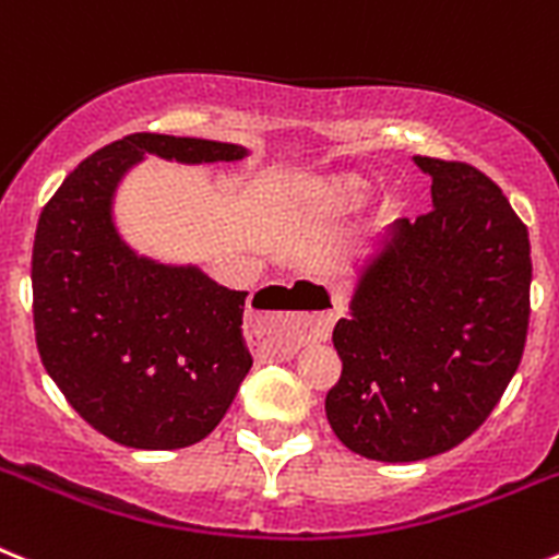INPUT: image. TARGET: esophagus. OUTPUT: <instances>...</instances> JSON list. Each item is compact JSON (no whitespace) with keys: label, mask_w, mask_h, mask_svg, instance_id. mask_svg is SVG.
I'll list each match as a JSON object with an SVG mask.
<instances>
[{"label":"esophagus","mask_w":559,"mask_h":559,"mask_svg":"<svg viewBox=\"0 0 559 559\" xmlns=\"http://www.w3.org/2000/svg\"><path fill=\"white\" fill-rule=\"evenodd\" d=\"M285 302L302 310H257L251 313V330L257 335V347L271 358H290L299 347L310 341H328L335 319L344 305L322 283H296L288 290H276Z\"/></svg>","instance_id":"1"}]
</instances>
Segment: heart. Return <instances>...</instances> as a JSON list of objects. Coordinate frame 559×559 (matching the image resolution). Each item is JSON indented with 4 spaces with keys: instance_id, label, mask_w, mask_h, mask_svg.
Listing matches in <instances>:
<instances>
[{
    "instance_id": "obj_1",
    "label": "heart",
    "mask_w": 559,
    "mask_h": 559,
    "mask_svg": "<svg viewBox=\"0 0 559 559\" xmlns=\"http://www.w3.org/2000/svg\"><path fill=\"white\" fill-rule=\"evenodd\" d=\"M369 195V181L364 176H335V179L324 181L316 190V204L328 215H344V212L358 210Z\"/></svg>"
}]
</instances>
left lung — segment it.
<instances>
[{
	"mask_svg": "<svg viewBox=\"0 0 559 559\" xmlns=\"http://www.w3.org/2000/svg\"><path fill=\"white\" fill-rule=\"evenodd\" d=\"M433 210L400 218L360 269L333 347L330 428L358 456L419 462L498 406L530 330V231L501 187L464 162L414 156Z\"/></svg>",
	"mask_w": 559,
	"mask_h": 559,
	"instance_id": "1",
	"label": "left lung"
}]
</instances>
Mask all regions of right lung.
<instances>
[{"label": "right lung", "mask_w": 559, "mask_h": 559, "mask_svg": "<svg viewBox=\"0 0 559 559\" xmlns=\"http://www.w3.org/2000/svg\"><path fill=\"white\" fill-rule=\"evenodd\" d=\"M145 153L201 165L249 151L131 133L83 159L38 218L33 324L44 369L88 426L126 448L173 451L212 433L249 374L246 290L122 243L114 190Z\"/></svg>", "instance_id": "right-lung-1"}]
</instances>
